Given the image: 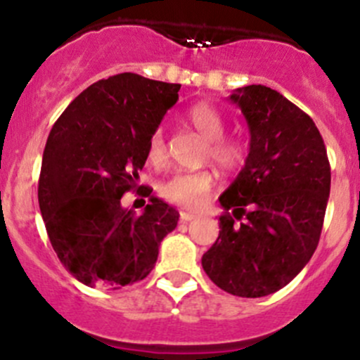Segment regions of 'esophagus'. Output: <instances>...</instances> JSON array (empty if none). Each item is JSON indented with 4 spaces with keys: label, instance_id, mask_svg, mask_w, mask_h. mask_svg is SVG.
<instances>
[{
    "label": "esophagus",
    "instance_id": "esophagus-1",
    "mask_svg": "<svg viewBox=\"0 0 360 360\" xmlns=\"http://www.w3.org/2000/svg\"><path fill=\"white\" fill-rule=\"evenodd\" d=\"M198 217V214H195V212H186V210H183V212H181V221H184V223H188V221H191V219H197Z\"/></svg>",
    "mask_w": 360,
    "mask_h": 360
}]
</instances>
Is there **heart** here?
Here are the masks:
<instances>
[{
	"instance_id": "heart-1",
	"label": "heart",
	"mask_w": 360,
	"mask_h": 360,
	"mask_svg": "<svg viewBox=\"0 0 360 360\" xmlns=\"http://www.w3.org/2000/svg\"><path fill=\"white\" fill-rule=\"evenodd\" d=\"M186 120L195 130L207 141L205 157L212 160L217 167L224 170H238L244 167L249 157V143L240 136H223V115L214 104L198 101L186 110ZM148 160L160 163L165 158V134L162 129H155L148 137ZM216 179L209 170L197 172H177L163 181L160 193L167 202L176 205L197 209L207 200L212 191Z\"/></svg>"
}]
</instances>
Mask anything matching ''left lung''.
<instances>
[{"label":"left lung","instance_id":"left-lung-1","mask_svg":"<svg viewBox=\"0 0 360 360\" xmlns=\"http://www.w3.org/2000/svg\"><path fill=\"white\" fill-rule=\"evenodd\" d=\"M230 101L248 120L250 151L219 197V237L202 266L223 291L261 297L288 285L314 256L331 165L314 120L277 90L248 85Z\"/></svg>","mask_w":360,"mask_h":360}]
</instances>
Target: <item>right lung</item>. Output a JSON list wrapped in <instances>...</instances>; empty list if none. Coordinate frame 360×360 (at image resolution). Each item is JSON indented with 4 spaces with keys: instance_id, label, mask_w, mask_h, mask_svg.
Segmentation results:
<instances>
[{
    "instance_id": "1",
    "label": "right lung",
    "mask_w": 360,
    "mask_h": 360,
    "mask_svg": "<svg viewBox=\"0 0 360 360\" xmlns=\"http://www.w3.org/2000/svg\"><path fill=\"white\" fill-rule=\"evenodd\" d=\"M179 83L120 72L83 90L53 123L43 151L38 202L50 244L89 288L120 289L155 268L179 212L137 186L148 137L179 99ZM150 197L141 214L121 197Z\"/></svg>"
}]
</instances>
